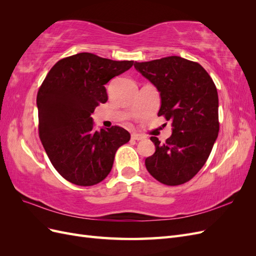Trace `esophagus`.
Segmentation results:
<instances>
[{
	"mask_svg": "<svg viewBox=\"0 0 256 256\" xmlns=\"http://www.w3.org/2000/svg\"><path fill=\"white\" fill-rule=\"evenodd\" d=\"M131 138H132V140L141 141V140H143L144 138L142 136H140V134H131Z\"/></svg>",
	"mask_w": 256,
	"mask_h": 256,
	"instance_id": "obj_1",
	"label": "esophagus"
}]
</instances>
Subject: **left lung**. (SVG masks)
Returning <instances> with one entry per match:
<instances>
[{
  "instance_id": "8db88e82",
  "label": "left lung",
  "mask_w": 256,
  "mask_h": 256,
  "mask_svg": "<svg viewBox=\"0 0 256 256\" xmlns=\"http://www.w3.org/2000/svg\"><path fill=\"white\" fill-rule=\"evenodd\" d=\"M134 68L160 92L158 116L172 122V136L156 146L145 159L150 174L161 184L189 182L207 161L219 132V99L216 85L205 69L180 56H168Z\"/></svg>"
}]
</instances>
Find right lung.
I'll return each mask as SVG.
<instances>
[{"mask_svg":"<svg viewBox=\"0 0 256 256\" xmlns=\"http://www.w3.org/2000/svg\"><path fill=\"white\" fill-rule=\"evenodd\" d=\"M134 60H112L92 53L60 60L37 94L40 138L54 168L78 186L96 184L109 175L126 129L94 130L92 113L108 100L104 85L127 72Z\"/></svg>","mask_w":256,"mask_h":256,"instance_id":"1","label":"right lung"}]
</instances>
